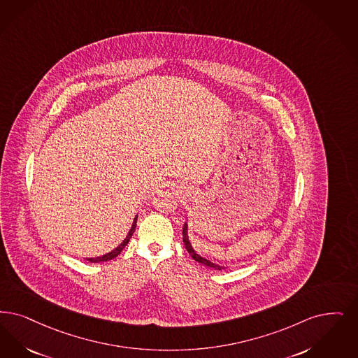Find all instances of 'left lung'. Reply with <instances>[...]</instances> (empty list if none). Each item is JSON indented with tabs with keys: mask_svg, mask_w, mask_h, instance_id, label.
<instances>
[{
	"mask_svg": "<svg viewBox=\"0 0 358 358\" xmlns=\"http://www.w3.org/2000/svg\"><path fill=\"white\" fill-rule=\"evenodd\" d=\"M182 238H184V245H185L186 250L189 252V255L192 256L193 259H196L197 262L203 264V265H206V266H209V268H215V269H218V271L224 269V266H220V265H217V264H213V262H210L209 259L201 257V256H199V255L194 252V249L192 248V245L189 243V238H187V225H186V224L184 225V229H182Z\"/></svg>",
	"mask_w": 358,
	"mask_h": 358,
	"instance_id": "left-lung-1",
	"label": "left lung"
}]
</instances>
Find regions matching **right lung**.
<instances>
[{"label":"right lung","instance_id":"add662e5","mask_svg":"<svg viewBox=\"0 0 358 358\" xmlns=\"http://www.w3.org/2000/svg\"><path fill=\"white\" fill-rule=\"evenodd\" d=\"M136 224H137V217L134 218V222H133V227H131V229L129 231L128 236H127V238L124 240V243H121V245H118L117 248H115V250H112L110 253H108V255H103V256H101V257L97 258H86L89 262H100V261H109V259H112V258H115L121 252H122V249L128 245L129 240H130V237H131V234L134 233V230H136Z\"/></svg>","mask_w":358,"mask_h":358}]
</instances>
